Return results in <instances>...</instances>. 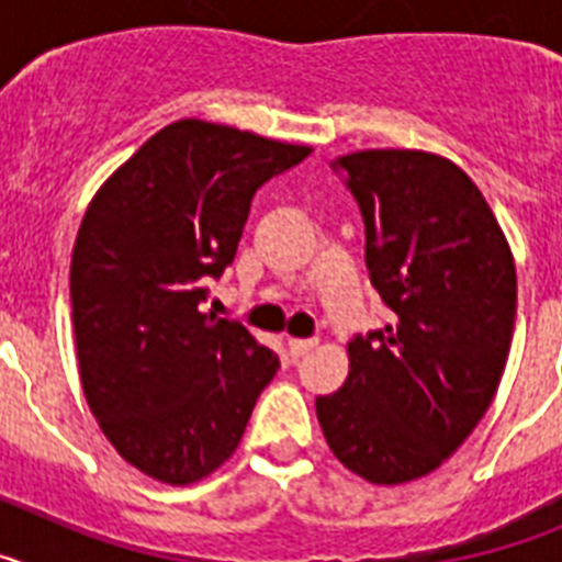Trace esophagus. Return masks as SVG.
<instances>
[{
	"mask_svg": "<svg viewBox=\"0 0 562 562\" xmlns=\"http://www.w3.org/2000/svg\"><path fill=\"white\" fill-rule=\"evenodd\" d=\"M315 346H317V340H304V337H290V340H286V349H290L292 360L310 355V351L315 349Z\"/></svg>",
	"mask_w": 562,
	"mask_h": 562,
	"instance_id": "34e87169",
	"label": "esophagus"
}]
</instances>
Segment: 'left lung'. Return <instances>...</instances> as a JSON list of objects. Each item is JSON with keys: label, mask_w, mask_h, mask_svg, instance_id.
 <instances>
[{"label": "left lung", "mask_w": 562, "mask_h": 562, "mask_svg": "<svg viewBox=\"0 0 562 562\" xmlns=\"http://www.w3.org/2000/svg\"><path fill=\"white\" fill-rule=\"evenodd\" d=\"M366 222L371 284L394 317L349 342V376L317 396L342 467L371 484L434 473L486 414L515 329L518 276L484 193L419 148L337 157Z\"/></svg>", "instance_id": "obj_1"}]
</instances>
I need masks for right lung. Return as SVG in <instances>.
Wrapping results in <instances>:
<instances>
[{"label":"right lung","mask_w":562,"mask_h":562,"mask_svg":"<svg viewBox=\"0 0 562 562\" xmlns=\"http://www.w3.org/2000/svg\"><path fill=\"white\" fill-rule=\"evenodd\" d=\"M310 151L182 117L83 213L69 265L78 374L103 436L148 479L186 486L225 464L276 376L267 346L200 304L236 256L252 193Z\"/></svg>","instance_id":"add662e5"}]
</instances>
